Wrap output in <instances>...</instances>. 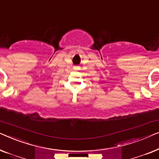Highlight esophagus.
<instances>
[{
    "mask_svg": "<svg viewBox=\"0 0 159 159\" xmlns=\"http://www.w3.org/2000/svg\"><path fill=\"white\" fill-rule=\"evenodd\" d=\"M73 68H74L75 70H80V67H79V66H75Z\"/></svg>",
    "mask_w": 159,
    "mask_h": 159,
    "instance_id": "obj_1",
    "label": "esophagus"
}]
</instances>
